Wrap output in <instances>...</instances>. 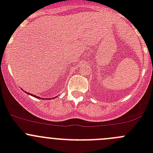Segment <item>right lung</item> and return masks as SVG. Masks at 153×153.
I'll list each match as a JSON object with an SVG mask.
<instances>
[{
  "instance_id": "add662e5",
  "label": "right lung",
  "mask_w": 153,
  "mask_h": 153,
  "mask_svg": "<svg viewBox=\"0 0 153 153\" xmlns=\"http://www.w3.org/2000/svg\"><path fill=\"white\" fill-rule=\"evenodd\" d=\"M25 93H27V94H29V95L32 96V97H36V98H40V99H42V98H40V97H36V96L33 95V94H31V93H27V92H25ZM55 97H54V98H55ZM51 99H53V98H51ZM46 100H47V99H46ZM48 100H49V98H48Z\"/></svg>"
}]
</instances>
